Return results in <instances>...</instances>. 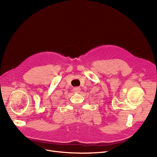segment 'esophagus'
<instances>
[{
  "instance_id": "34e87169",
  "label": "esophagus",
  "mask_w": 157,
  "mask_h": 157,
  "mask_svg": "<svg viewBox=\"0 0 157 157\" xmlns=\"http://www.w3.org/2000/svg\"><path fill=\"white\" fill-rule=\"evenodd\" d=\"M80 90H81V89L79 87H75L73 88V92L75 93H79L80 92Z\"/></svg>"
}]
</instances>
